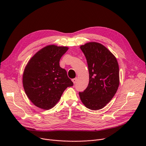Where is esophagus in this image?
Returning a JSON list of instances; mask_svg holds the SVG:
<instances>
[{
  "mask_svg": "<svg viewBox=\"0 0 146 146\" xmlns=\"http://www.w3.org/2000/svg\"><path fill=\"white\" fill-rule=\"evenodd\" d=\"M77 80H78V78H77L72 79V82H73V83L74 84H75V83H76V82H77Z\"/></svg>",
  "mask_w": 146,
  "mask_h": 146,
  "instance_id": "1",
  "label": "esophagus"
}]
</instances>
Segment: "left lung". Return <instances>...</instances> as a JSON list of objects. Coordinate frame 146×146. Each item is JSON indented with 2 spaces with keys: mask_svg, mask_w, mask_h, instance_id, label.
<instances>
[{
  "mask_svg": "<svg viewBox=\"0 0 146 146\" xmlns=\"http://www.w3.org/2000/svg\"><path fill=\"white\" fill-rule=\"evenodd\" d=\"M80 48L86 58L89 73L87 88L79 94L80 100L89 110H101L111 101L119 85L117 60L99 42H89Z\"/></svg>",
  "mask_w": 146,
  "mask_h": 146,
  "instance_id": "1",
  "label": "left lung"
}]
</instances>
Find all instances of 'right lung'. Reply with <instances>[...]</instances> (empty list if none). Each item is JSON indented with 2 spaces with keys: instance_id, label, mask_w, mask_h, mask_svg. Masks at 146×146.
I'll use <instances>...</instances> for the list:
<instances>
[{
  "instance_id": "right-lung-1",
  "label": "right lung",
  "mask_w": 146,
  "mask_h": 146,
  "mask_svg": "<svg viewBox=\"0 0 146 146\" xmlns=\"http://www.w3.org/2000/svg\"><path fill=\"white\" fill-rule=\"evenodd\" d=\"M68 47L49 45L31 58L22 76L25 94L31 102L44 110L51 109L59 101L63 92L73 83L68 78L59 61Z\"/></svg>"
}]
</instances>
